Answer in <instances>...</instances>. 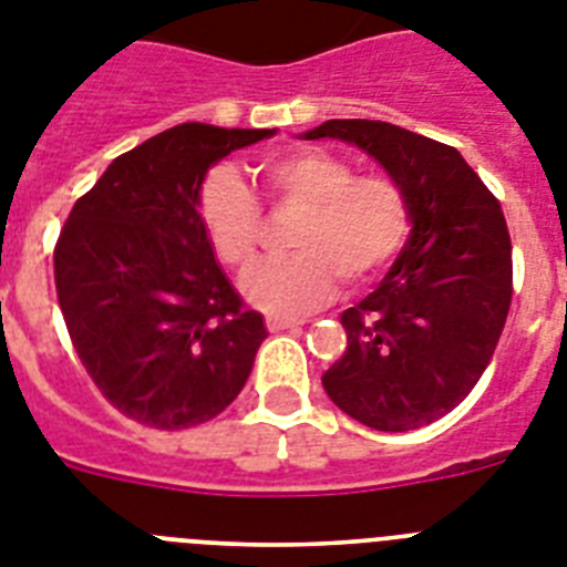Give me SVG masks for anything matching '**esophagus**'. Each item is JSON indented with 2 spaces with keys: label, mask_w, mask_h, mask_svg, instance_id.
<instances>
[{
  "label": "esophagus",
  "mask_w": 567,
  "mask_h": 567,
  "mask_svg": "<svg viewBox=\"0 0 567 567\" xmlns=\"http://www.w3.org/2000/svg\"><path fill=\"white\" fill-rule=\"evenodd\" d=\"M299 320H285V317H268V331H288V328H299Z\"/></svg>",
  "instance_id": "obj_1"
}]
</instances>
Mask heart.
<instances>
[{"mask_svg":"<svg viewBox=\"0 0 567 567\" xmlns=\"http://www.w3.org/2000/svg\"><path fill=\"white\" fill-rule=\"evenodd\" d=\"M265 187L279 202L302 207L291 233L297 247L247 270L241 293L274 317H297L334 297L340 276L372 282L401 254L412 227L409 198L389 175H357L340 155L288 150L261 164ZM198 213L216 256L227 268H247L259 245L256 195L230 166H216L198 189Z\"/></svg>","mask_w":567,"mask_h":567,"instance_id":"heart-1","label":"heart"}]
</instances>
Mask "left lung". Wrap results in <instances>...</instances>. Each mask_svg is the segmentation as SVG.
Listing matches in <instances>:
<instances>
[{
	"mask_svg": "<svg viewBox=\"0 0 567 567\" xmlns=\"http://www.w3.org/2000/svg\"><path fill=\"white\" fill-rule=\"evenodd\" d=\"M403 187L412 230L383 282L340 317L349 346L322 386L354 421L406 432L453 412L487 369L513 297L496 195L453 146L383 121H326Z\"/></svg>",
	"mask_w": 567,
	"mask_h": 567,
	"instance_id": "1",
	"label": "left lung"
}]
</instances>
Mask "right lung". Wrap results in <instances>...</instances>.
I'll use <instances>...</instances> for the list:
<instances>
[{"label": "right lung", "instance_id": "add662e5", "mask_svg": "<svg viewBox=\"0 0 567 567\" xmlns=\"http://www.w3.org/2000/svg\"><path fill=\"white\" fill-rule=\"evenodd\" d=\"M276 130L181 123L114 158L54 250L74 351L114 409L155 430L225 412L268 337L213 256L198 213L207 169Z\"/></svg>", "mask_w": 567, "mask_h": 567}]
</instances>
